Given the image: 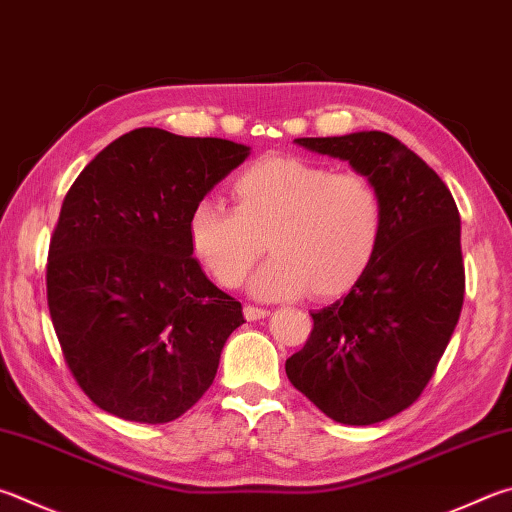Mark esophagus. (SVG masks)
I'll return each instance as SVG.
<instances>
[{"mask_svg":"<svg viewBox=\"0 0 512 512\" xmlns=\"http://www.w3.org/2000/svg\"><path fill=\"white\" fill-rule=\"evenodd\" d=\"M271 313L268 309H259V306H244V318L248 320V322H255V320H262V318H266V315Z\"/></svg>","mask_w":512,"mask_h":512,"instance_id":"esophagus-1","label":"esophagus"}]
</instances>
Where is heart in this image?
Listing matches in <instances>:
<instances>
[{
    "mask_svg": "<svg viewBox=\"0 0 512 512\" xmlns=\"http://www.w3.org/2000/svg\"><path fill=\"white\" fill-rule=\"evenodd\" d=\"M230 199L232 210L215 201L192 208L190 250L219 286L235 288L268 246L271 262L250 282L264 300L347 293L383 237V201L365 174L331 172L300 156L246 165L232 176Z\"/></svg>",
    "mask_w": 512,
    "mask_h": 512,
    "instance_id": "b5f03b06",
    "label": "heart"
}]
</instances>
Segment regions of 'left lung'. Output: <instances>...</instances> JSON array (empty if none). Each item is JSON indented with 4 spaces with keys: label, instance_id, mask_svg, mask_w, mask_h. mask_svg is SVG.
<instances>
[{
    "label": "left lung",
    "instance_id": "1",
    "mask_svg": "<svg viewBox=\"0 0 512 512\" xmlns=\"http://www.w3.org/2000/svg\"><path fill=\"white\" fill-rule=\"evenodd\" d=\"M295 143L349 161L376 185L383 237L351 291L311 313V336L286 360V376L333 421L374 425L423 394L459 322V210L439 174L385 132Z\"/></svg>",
    "mask_w": 512,
    "mask_h": 512
}]
</instances>
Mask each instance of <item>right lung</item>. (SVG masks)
<instances>
[{
    "label": "right lung",
    "instance_id": "obj_1",
    "mask_svg": "<svg viewBox=\"0 0 512 512\" xmlns=\"http://www.w3.org/2000/svg\"><path fill=\"white\" fill-rule=\"evenodd\" d=\"M250 147L141 127L109 143L62 201L46 300L73 378L100 410L170 423L208 392L241 304L188 241L192 208Z\"/></svg>",
    "mask_w": 512,
    "mask_h": 512
}]
</instances>
